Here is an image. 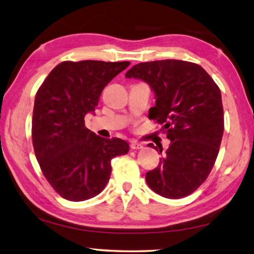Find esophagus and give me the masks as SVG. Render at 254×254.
<instances>
[{
  "label": "esophagus",
  "mask_w": 254,
  "mask_h": 254,
  "mask_svg": "<svg viewBox=\"0 0 254 254\" xmlns=\"http://www.w3.org/2000/svg\"><path fill=\"white\" fill-rule=\"evenodd\" d=\"M130 148L132 150H137V149L142 148V144H141L140 142H136V141H133V142H131V144H130Z\"/></svg>",
  "instance_id": "obj_1"
}]
</instances>
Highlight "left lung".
Instances as JSON below:
<instances>
[{
	"mask_svg": "<svg viewBox=\"0 0 254 254\" xmlns=\"http://www.w3.org/2000/svg\"><path fill=\"white\" fill-rule=\"evenodd\" d=\"M151 86L156 106L149 119L162 126L169 148L145 180L154 192L170 199L190 195L207 179L224 132L221 91L204 68L184 60L141 63L126 75ZM157 149L162 156V147Z\"/></svg>",
	"mask_w": 254,
	"mask_h": 254,
	"instance_id": "8db88e82",
	"label": "left lung"
}]
</instances>
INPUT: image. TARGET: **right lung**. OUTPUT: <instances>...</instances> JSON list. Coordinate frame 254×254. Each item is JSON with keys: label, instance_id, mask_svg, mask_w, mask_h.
<instances>
[{"label": "right lung", "instance_id": "right-lung-1", "mask_svg": "<svg viewBox=\"0 0 254 254\" xmlns=\"http://www.w3.org/2000/svg\"><path fill=\"white\" fill-rule=\"evenodd\" d=\"M130 65L100 60L63 62L38 89L32 143L42 174L63 198L95 197L111 177V160L128 151L119 137L104 139L85 127L105 86Z\"/></svg>", "mask_w": 254, "mask_h": 254}]
</instances>
